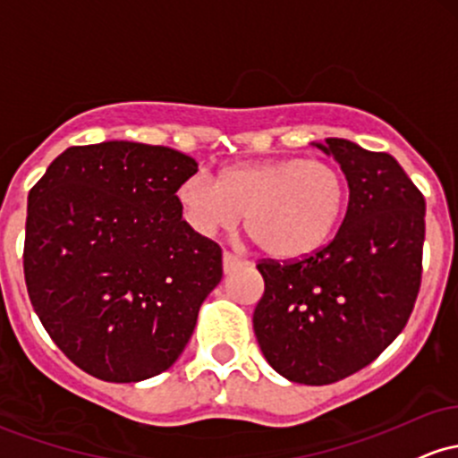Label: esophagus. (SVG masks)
<instances>
[{
	"label": "esophagus",
	"instance_id": "esophagus-1",
	"mask_svg": "<svg viewBox=\"0 0 458 458\" xmlns=\"http://www.w3.org/2000/svg\"><path fill=\"white\" fill-rule=\"evenodd\" d=\"M243 265H248V263H245L243 259H239L237 254H233V252H224V271H225V274H230V271H234V269L243 267Z\"/></svg>",
	"mask_w": 458,
	"mask_h": 458
}]
</instances>
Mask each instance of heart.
<instances>
[{
	"instance_id": "b5f03b06",
	"label": "heart",
	"mask_w": 458,
	"mask_h": 458,
	"mask_svg": "<svg viewBox=\"0 0 458 458\" xmlns=\"http://www.w3.org/2000/svg\"><path fill=\"white\" fill-rule=\"evenodd\" d=\"M348 182L336 165L318 158H271L228 167L221 180L204 169L184 178L178 204L195 233L245 230L265 254L300 259L321 248L339 225Z\"/></svg>"
}]
</instances>
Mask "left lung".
Instances as JSON below:
<instances>
[{
  "instance_id": "1",
  "label": "left lung",
  "mask_w": 458,
  "mask_h": 458,
  "mask_svg": "<svg viewBox=\"0 0 458 458\" xmlns=\"http://www.w3.org/2000/svg\"><path fill=\"white\" fill-rule=\"evenodd\" d=\"M341 165L350 202L339 233L300 260H260L254 335L291 383L330 385L402 333L421 283L426 202L394 156L345 139L315 143Z\"/></svg>"
}]
</instances>
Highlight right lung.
I'll return each mask as SVG.
<instances>
[{"label": "right lung", "mask_w": 458, "mask_h": 458, "mask_svg": "<svg viewBox=\"0 0 458 458\" xmlns=\"http://www.w3.org/2000/svg\"><path fill=\"white\" fill-rule=\"evenodd\" d=\"M198 163L163 145H75L28 198L23 274L43 328L106 383L169 369L219 284L221 248L182 219Z\"/></svg>", "instance_id": "1"}]
</instances>
